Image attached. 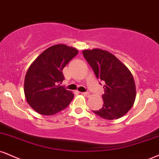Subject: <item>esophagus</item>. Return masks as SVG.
Wrapping results in <instances>:
<instances>
[{"instance_id":"1","label":"esophagus","mask_w":159,"mask_h":159,"mask_svg":"<svg viewBox=\"0 0 159 159\" xmlns=\"http://www.w3.org/2000/svg\"><path fill=\"white\" fill-rule=\"evenodd\" d=\"M82 95H84V96H86V97H89V93H81Z\"/></svg>"}]
</instances>
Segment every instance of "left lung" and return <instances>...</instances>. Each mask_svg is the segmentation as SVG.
<instances>
[{"label": "left lung", "instance_id": "obj_1", "mask_svg": "<svg viewBox=\"0 0 159 159\" xmlns=\"http://www.w3.org/2000/svg\"><path fill=\"white\" fill-rule=\"evenodd\" d=\"M96 78L104 82L102 108L93 112L107 120L122 117L133 107L136 95L135 81L130 71L107 51L100 49L83 51ZM100 84H101L100 83Z\"/></svg>", "mask_w": 159, "mask_h": 159}]
</instances>
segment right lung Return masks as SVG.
<instances>
[{"mask_svg": "<svg viewBox=\"0 0 159 159\" xmlns=\"http://www.w3.org/2000/svg\"><path fill=\"white\" fill-rule=\"evenodd\" d=\"M73 47L52 46L43 51L29 68L24 80V94L30 107L44 116H52L67 107L73 93L60 84L63 69L78 54Z\"/></svg>", "mask_w": 159, "mask_h": 159, "instance_id": "add662e5", "label": "right lung"}]
</instances>
